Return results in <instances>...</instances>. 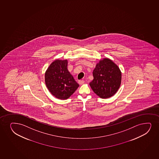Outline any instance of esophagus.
Instances as JSON below:
<instances>
[{"instance_id": "34e87169", "label": "esophagus", "mask_w": 159, "mask_h": 159, "mask_svg": "<svg viewBox=\"0 0 159 159\" xmlns=\"http://www.w3.org/2000/svg\"><path fill=\"white\" fill-rule=\"evenodd\" d=\"M79 84H80V85H82V84H84V80H79Z\"/></svg>"}]
</instances>
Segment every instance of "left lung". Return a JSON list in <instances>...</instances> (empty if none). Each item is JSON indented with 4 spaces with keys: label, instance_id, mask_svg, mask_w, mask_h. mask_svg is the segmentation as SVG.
Wrapping results in <instances>:
<instances>
[{
    "label": "left lung",
    "instance_id": "8db88e82",
    "mask_svg": "<svg viewBox=\"0 0 159 159\" xmlns=\"http://www.w3.org/2000/svg\"><path fill=\"white\" fill-rule=\"evenodd\" d=\"M93 75L94 79L89 85L101 98L112 97L120 87L121 73L118 67L109 59H103L97 64Z\"/></svg>",
    "mask_w": 159,
    "mask_h": 159
}]
</instances>
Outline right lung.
<instances>
[{
  "label": "right lung",
  "instance_id": "1",
  "mask_svg": "<svg viewBox=\"0 0 159 159\" xmlns=\"http://www.w3.org/2000/svg\"><path fill=\"white\" fill-rule=\"evenodd\" d=\"M67 60H56L50 65L45 74L46 86L58 99L66 100L79 86L67 70Z\"/></svg>",
  "mask_w": 159,
  "mask_h": 159
}]
</instances>
